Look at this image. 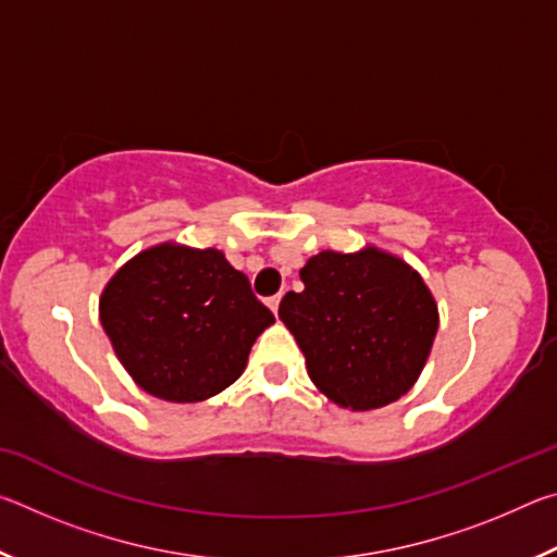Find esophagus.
I'll return each instance as SVG.
<instances>
[{
    "mask_svg": "<svg viewBox=\"0 0 557 557\" xmlns=\"http://www.w3.org/2000/svg\"><path fill=\"white\" fill-rule=\"evenodd\" d=\"M280 301H282V295H272V297H268V307L272 309V312L277 314V309H280Z\"/></svg>",
    "mask_w": 557,
    "mask_h": 557,
    "instance_id": "esophagus-1",
    "label": "esophagus"
}]
</instances>
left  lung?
Instances as JSON below:
<instances>
[{
    "mask_svg": "<svg viewBox=\"0 0 557 557\" xmlns=\"http://www.w3.org/2000/svg\"><path fill=\"white\" fill-rule=\"evenodd\" d=\"M280 319L329 400L354 410L383 408L410 391L437 334V305L410 265L366 248L324 250L299 270Z\"/></svg>",
    "mask_w": 557,
    "mask_h": 557,
    "instance_id": "1",
    "label": "left lung"
}]
</instances>
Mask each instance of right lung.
<instances>
[{
    "label": "right lung",
    "mask_w": 557,
    "mask_h": 557,
    "mask_svg": "<svg viewBox=\"0 0 557 557\" xmlns=\"http://www.w3.org/2000/svg\"><path fill=\"white\" fill-rule=\"evenodd\" d=\"M100 322L139 388L169 403H199L238 381L275 314L223 252L164 243L108 282Z\"/></svg>",
    "instance_id": "add662e5"
}]
</instances>
